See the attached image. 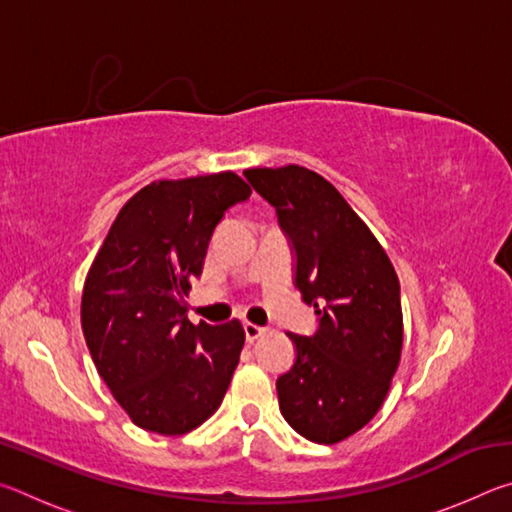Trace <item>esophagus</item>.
Returning a JSON list of instances; mask_svg holds the SVG:
<instances>
[{
  "label": "esophagus",
  "instance_id": "1",
  "mask_svg": "<svg viewBox=\"0 0 512 512\" xmlns=\"http://www.w3.org/2000/svg\"><path fill=\"white\" fill-rule=\"evenodd\" d=\"M244 332H246V339L253 343L259 339V336L266 334V327H259L255 323H244Z\"/></svg>",
  "mask_w": 512,
  "mask_h": 512
}]
</instances>
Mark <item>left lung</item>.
I'll return each mask as SVG.
<instances>
[{
  "label": "left lung",
  "instance_id": "left-lung-1",
  "mask_svg": "<svg viewBox=\"0 0 512 512\" xmlns=\"http://www.w3.org/2000/svg\"><path fill=\"white\" fill-rule=\"evenodd\" d=\"M296 250V287L314 305V336L289 334L296 363L277 377L280 411L311 443L334 445L366 427L400 366V280L359 214L316 171L246 169Z\"/></svg>",
  "mask_w": 512,
  "mask_h": 512
}]
</instances>
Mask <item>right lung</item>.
<instances>
[{
	"label": "right lung",
	"mask_w": 512,
	"mask_h": 512,
	"mask_svg": "<svg viewBox=\"0 0 512 512\" xmlns=\"http://www.w3.org/2000/svg\"><path fill=\"white\" fill-rule=\"evenodd\" d=\"M250 187L235 171L153 180L121 207L88 271L81 325L94 366L137 427L183 436L223 402L246 334L192 325L185 296L216 223Z\"/></svg>",
	"instance_id": "right-lung-1"
}]
</instances>
